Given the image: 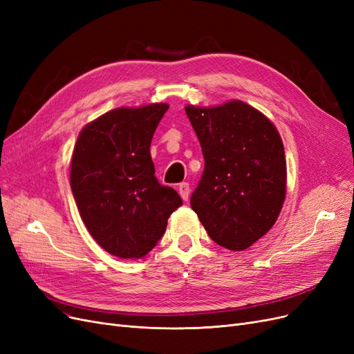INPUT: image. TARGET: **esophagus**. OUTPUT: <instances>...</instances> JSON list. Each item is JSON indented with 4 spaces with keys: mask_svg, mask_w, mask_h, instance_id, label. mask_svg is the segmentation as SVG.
<instances>
[{
    "mask_svg": "<svg viewBox=\"0 0 354 354\" xmlns=\"http://www.w3.org/2000/svg\"><path fill=\"white\" fill-rule=\"evenodd\" d=\"M178 193H180V196H181V199L183 201H187L189 199V194H190V186H189V183H180L178 185Z\"/></svg>",
    "mask_w": 354,
    "mask_h": 354,
    "instance_id": "1",
    "label": "esophagus"
}]
</instances>
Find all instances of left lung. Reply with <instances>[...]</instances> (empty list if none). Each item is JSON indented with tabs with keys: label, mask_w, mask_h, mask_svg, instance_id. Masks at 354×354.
<instances>
[{
	"label": "left lung",
	"mask_w": 354,
	"mask_h": 354,
	"mask_svg": "<svg viewBox=\"0 0 354 354\" xmlns=\"http://www.w3.org/2000/svg\"><path fill=\"white\" fill-rule=\"evenodd\" d=\"M199 139L205 169L190 198L209 237L230 250H245L275 224L286 198L284 146L258 109L231 101L186 106Z\"/></svg>",
	"instance_id": "8db88e82"
}]
</instances>
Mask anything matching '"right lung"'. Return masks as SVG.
<instances>
[{
  "label": "right lung",
  "instance_id": "add662e5",
  "mask_svg": "<svg viewBox=\"0 0 354 354\" xmlns=\"http://www.w3.org/2000/svg\"><path fill=\"white\" fill-rule=\"evenodd\" d=\"M167 109L115 108L84 127L73 151L70 186L80 216L95 241L118 258L152 250L183 205L174 189L156 180L149 151Z\"/></svg>",
  "mask_w": 354,
  "mask_h": 354
}]
</instances>
